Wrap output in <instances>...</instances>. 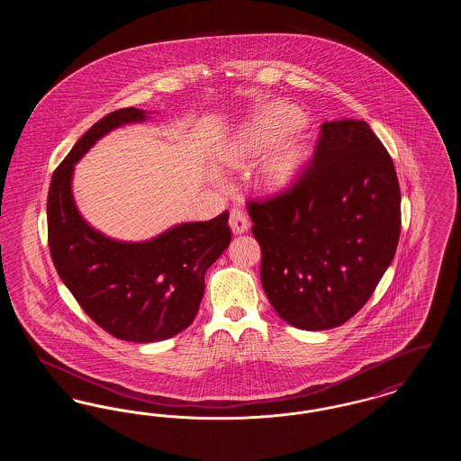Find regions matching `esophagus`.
I'll return each instance as SVG.
<instances>
[{
	"label": "esophagus",
	"mask_w": 461,
	"mask_h": 461,
	"mask_svg": "<svg viewBox=\"0 0 461 461\" xmlns=\"http://www.w3.org/2000/svg\"><path fill=\"white\" fill-rule=\"evenodd\" d=\"M230 226L233 230V233H237V235L245 233L250 226V220H249L247 212L241 211V209H233L231 214H230Z\"/></svg>",
	"instance_id": "esophagus-1"
}]
</instances>
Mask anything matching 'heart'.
<instances>
[{
	"label": "heart",
	"instance_id": "b5f03b06",
	"mask_svg": "<svg viewBox=\"0 0 461 461\" xmlns=\"http://www.w3.org/2000/svg\"><path fill=\"white\" fill-rule=\"evenodd\" d=\"M301 113L286 104H275L267 109L258 112L249 119L226 152V164L230 167H241L252 160H258L280 141L286 134L301 124ZM304 145L301 138H286L271 155L263 167L259 177L269 190H280L295 177L303 164Z\"/></svg>",
	"mask_w": 461,
	"mask_h": 461
}]
</instances>
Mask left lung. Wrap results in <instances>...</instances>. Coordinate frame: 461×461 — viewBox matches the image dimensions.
<instances>
[{"label": "left lung", "mask_w": 461, "mask_h": 461, "mask_svg": "<svg viewBox=\"0 0 461 461\" xmlns=\"http://www.w3.org/2000/svg\"><path fill=\"white\" fill-rule=\"evenodd\" d=\"M264 292L288 325H344L393 263L401 231L394 164L365 121L321 126L312 160L276 197L249 200Z\"/></svg>", "instance_id": "left-lung-1"}]
</instances>
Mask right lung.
I'll use <instances>...</instances> for the list:
<instances>
[{
  "label": "right lung",
  "instance_id": "add662e5",
  "mask_svg": "<svg viewBox=\"0 0 461 461\" xmlns=\"http://www.w3.org/2000/svg\"><path fill=\"white\" fill-rule=\"evenodd\" d=\"M147 119L110 112L55 169L48 192V245L59 276L89 318L115 339L157 342L188 329L205 290V271L230 245V212L183 222L147 241L112 240L91 228L72 198L74 164L107 132Z\"/></svg>",
  "mask_w": 461,
  "mask_h": 461
}]
</instances>
